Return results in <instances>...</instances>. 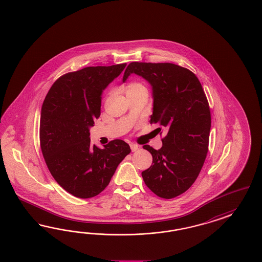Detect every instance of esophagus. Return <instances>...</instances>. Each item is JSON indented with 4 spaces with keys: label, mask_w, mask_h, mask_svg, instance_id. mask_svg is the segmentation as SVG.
I'll return each instance as SVG.
<instances>
[{
    "label": "esophagus",
    "mask_w": 262,
    "mask_h": 262,
    "mask_svg": "<svg viewBox=\"0 0 262 262\" xmlns=\"http://www.w3.org/2000/svg\"><path fill=\"white\" fill-rule=\"evenodd\" d=\"M130 148H131V150H132V151H136V150H138V149H139V146L136 145V144L131 143V144H130Z\"/></svg>",
    "instance_id": "esophagus-1"
}]
</instances>
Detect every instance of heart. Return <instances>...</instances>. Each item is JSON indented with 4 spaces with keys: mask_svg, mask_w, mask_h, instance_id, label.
<instances>
[{
    "mask_svg": "<svg viewBox=\"0 0 262 262\" xmlns=\"http://www.w3.org/2000/svg\"><path fill=\"white\" fill-rule=\"evenodd\" d=\"M140 88H145V86L140 83V82H130L126 88V92L128 91H132V90H136V89H140Z\"/></svg>",
    "mask_w": 262,
    "mask_h": 262,
    "instance_id": "heart-1",
    "label": "heart"
}]
</instances>
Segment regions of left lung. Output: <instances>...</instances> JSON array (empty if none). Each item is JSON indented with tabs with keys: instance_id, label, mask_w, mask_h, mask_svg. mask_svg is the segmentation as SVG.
Here are the masks:
<instances>
[{
	"instance_id": "1",
	"label": "left lung",
	"mask_w": 262,
	"mask_h": 262,
	"mask_svg": "<svg viewBox=\"0 0 262 262\" xmlns=\"http://www.w3.org/2000/svg\"><path fill=\"white\" fill-rule=\"evenodd\" d=\"M131 74L151 85L150 123L167 130L160 149L143 146L152 155V164L142 177L154 193L171 199L185 192L203 167L211 130L209 103L199 79L188 69L172 63L132 62L122 81Z\"/></svg>"
}]
</instances>
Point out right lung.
Here are the masks:
<instances>
[{"label": "right lung", "mask_w": 262, "mask_h": 262, "mask_svg": "<svg viewBox=\"0 0 262 262\" xmlns=\"http://www.w3.org/2000/svg\"><path fill=\"white\" fill-rule=\"evenodd\" d=\"M125 67L123 63L68 73L53 83L42 103L39 142L43 158L59 185L78 198L101 193L131 151L122 140L99 148L89 137V128L101 114L103 90Z\"/></svg>", "instance_id": "1"}]
</instances>
